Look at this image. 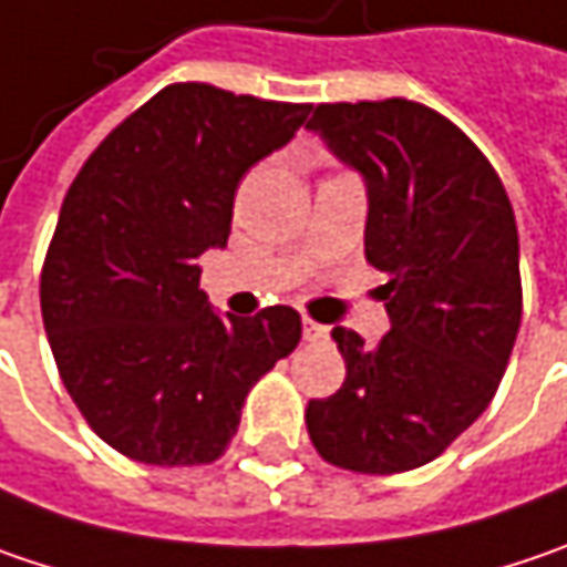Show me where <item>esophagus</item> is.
Here are the masks:
<instances>
[{
	"label": "esophagus",
	"instance_id": "34e87169",
	"mask_svg": "<svg viewBox=\"0 0 567 567\" xmlns=\"http://www.w3.org/2000/svg\"><path fill=\"white\" fill-rule=\"evenodd\" d=\"M301 333H305V340H308V343H323V340H327V327H323V323H317V320H305Z\"/></svg>",
	"mask_w": 567,
	"mask_h": 567
}]
</instances>
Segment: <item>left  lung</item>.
I'll return each instance as SVG.
<instances>
[{
	"label": "left lung",
	"mask_w": 567,
	"mask_h": 567,
	"mask_svg": "<svg viewBox=\"0 0 567 567\" xmlns=\"http://www.w3.org/2000/svg\"><path fill=\"white\" fill-rule=\"evenodd\" d=\"M308 127L365 183V259L388 276L391 320L372 350L333 327L347 382L308 404V433L337 468L411 472L465 433L504 379L523 317L514 208L487 156L420 102L317 105Z\"/></svg>",
	"instance_id": "8db88e82"
}]
</instances>
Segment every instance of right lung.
<instances>
[{"label":"right lung","mask_w":567,"mask_h":567,"mask_svg":"<svg viewBox=\"0 0 567 567\" xmlns=\"http://www.w3.org/2000/svg\"><path fill=\"white\" fill-rule=\"evenodd\" d=\"M308 112L208 83L166 85L70 185L41 315L73 404L121 455L166 468L215 462L252 384L298 347L301 317L288 305L212 311L198 259L227 247L237 185Z\"/></svg>","instance_id":"1"}]
</instances>
